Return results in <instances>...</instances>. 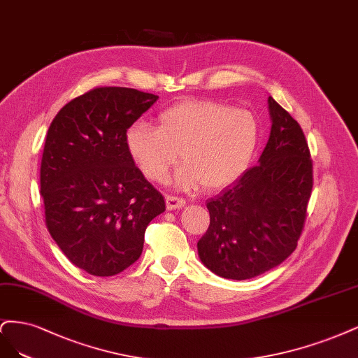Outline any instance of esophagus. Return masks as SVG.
Masks as SVG:
<instances>
[{
    "label": "esophagus",
    "mask_w": 358,
    "mask_h": 358,
    "mask_svg": "<svg viewBox=\"0 0 358 358\" xmlns=\"http://www.w3.org/2000/svg\"><path fill=\"white\" fill-rule=\"evenodd\" d=\"M166 208L168 210H178V208H182L184 203H186V201H184L182 198H178V196H171V194H166Z\"/></svg>",
    "instance_id": "34e87169"
}]
</instances>
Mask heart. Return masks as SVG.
I'll return each mask as SVG.
<instances>
[{"instance_id": "1", "label": "heart", "mask_w": 358, "mask_h": 358, "mask_svg": "<svg viewBox=\"0 0 358 358\" xmlns=\"http://www.w3.org/2000/svg\"><path fill=\"white\" fill-rule=\"evenodd\" d=\"M259 143V124L247 110L214 101H182L157 117V128L135 123L126 147L143 176L166 180L180 155L174 184L182 190H217L236 181L248 168Z\"/></svg>"}]
</instances>
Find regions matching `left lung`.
Returning a JSON list of instances; mask_svg holds the SVG:
<instances>
[{
  "mask_svg": "<svg viewBox=\"0 0 358 358\" xmlns=\"http://www.w3.org/2000/svg\"><path fill=\"white\" fill-rule=\"evenodd\" d=\"M271 135L259 165L206 202L210 226L201 262L227 280H250L281 264L297 247L313 192L305 134L272 96Z\"/></svg>",
  "mask_w": 358,
  "mask_h": 358,
  "instance_id": "left-lung-1",
  "label": "left lung"
}]
</instances>
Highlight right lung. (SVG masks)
I'll list each match as a JSON object with an SVG mask.
<instances>
[{"label": "right lung", "mask_w": 358, "mask_h": 358, "mask_svg": "<svg viewBox=\"0 0 358 358\" xmlns=\"http://www.w3.org/2000/svg\"><path fill=\"white\" fill-rule=\"evenodd\" d=\"M159 99L131 87H95L50 123L40 169L45 226L77 268L113 276L140 259L165 199L135 166L126 132Z\"/></svg>", "instance_id": "1"}]
</instances>
